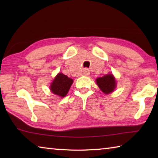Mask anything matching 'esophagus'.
Wrapping results in <instances>:
<instances>
[{"mask_svg":"<svg viewBox=\"0 0 158 158\" xmlns=\"http://www.w3.org/2000/svg\"><path fill=\"white\" fill-rule=\"evenodd\" d=\"M89 74H90V72H89V69H86V68L84 69V72H83V74H84V76H89Z\"/></svg>","mask_w":158,"mask_h":158,"instance_id":"34e87169","label":"esophagus"}]
</instances>
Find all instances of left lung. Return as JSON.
<instances>
[{"label":"left lung","mask_w":158,"mask_h":158,"mask_svg":"<svg viewBox=\"0 0 158 158\" xmlns=\"http://www.w3.org/2000/svg\"><path fill=\"white\" fill-rule=\"evenodd\" d=\"M96 83L100 90L105 94L112 93L116 89V81L112 74H106L102 77L96 79Z\"/></svg>","instance_id":"left-lung-1"}]
</instances>
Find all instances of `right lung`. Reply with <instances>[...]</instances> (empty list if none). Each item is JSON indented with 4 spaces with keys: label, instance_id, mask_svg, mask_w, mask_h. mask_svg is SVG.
Instances as JSON below:
<instances>
[{
    "label": "right lung",
    "instance_id": "right-lung-1",
    "mask_svg": "<svg viewBox=\"0 0 158 158\" xmlns=\"http://www.w3.org/2000/svg\"><path fill=\"white\" fill-rule=\"evenodd\" d=\"M73 83V79L63 73H58L50 85V90L53 94L65 97L68 94Z\"/></svg>",
    "mask_w": 158,
    "mask_h": 158
}]
</instances>
